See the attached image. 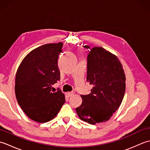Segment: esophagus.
Instances as JSON below:
<instances>
[{
  "label": "esophagus",
  "instance_id": "1",
  "mask_svg": "<svg viewBox=\"0 0 150 150\" xmlns=\"http://www.w3.org/2000/svg\"><path fill=\"white\" fill-rule=\"evenodd\" d=\"M74 94H75L74 91H71V92H68V93H67V95H68V97H69L73 96Z\"/></svg>",
  "mask_w": 150,
  "mask_h": 150
}]
</instances>
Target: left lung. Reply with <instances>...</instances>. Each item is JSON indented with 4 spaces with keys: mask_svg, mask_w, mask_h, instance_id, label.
<instances>
[{
    "mask_svg": "<svg viewBox=\"0 0 150 150\" xmlns=\"http://www.w3.org/2000/svg\"><path fill=\"white\" fill-rule=\"evenodd\" d=\"M89 49L86 81L91 93L81 95L82 103L75 109L79 118L91 124L109 120L122 103L126 77L119 59L102 47Z\"/></svg>",
    "mask_w": 150,
    "mask_h": 150,
    "instance_id": "obj_1",
    "label": "left lung"
}]
</instances>
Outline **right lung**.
<instances>
[{
    "mask_svg": "<svg viewBox=\"0 0 150 150\" xmlns=\"http://www.w3.org/2000/svg\"><path fill=\"white\" fill-rule=\"evenodd\" d=\"M63 44H47L31 51L22 60L15 77V95L19 106L31 119L46 122L53 119L65 103L52 86L60 79L58 68Z\"/></svg>",
    "mask_w": 150,
    "mask_h": 150,
    "instance_id": "1",
    "label": "right lung"
}]
</instances>
